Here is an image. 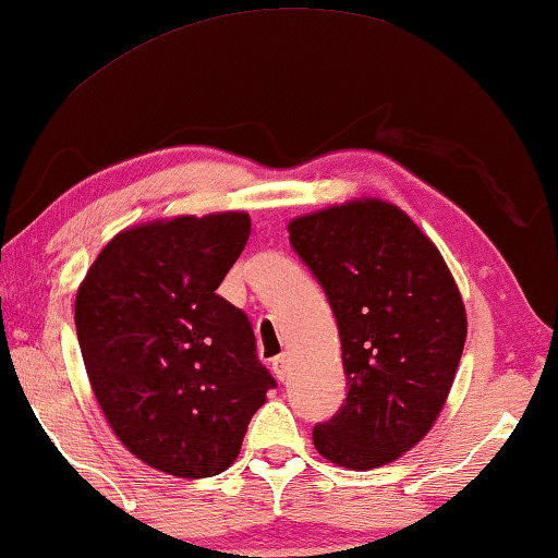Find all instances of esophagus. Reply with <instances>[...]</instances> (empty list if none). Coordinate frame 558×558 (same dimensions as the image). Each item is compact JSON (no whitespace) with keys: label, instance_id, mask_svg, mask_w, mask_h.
I'll return each mask as SVG.
<instances>
[{"label":"esophagus","instance_id":"1","mask_svg":"<svg viewBox=\"0 0 558 558\" xmlns=\"http://www.w3.org/2000/svg\"><path fill=\"white\" fill-rule=\"evenodd\" d=\"M271 367H274V375L279 379H287L289 373H292V357H289V354H279V357H274Z\"/></svg>","mask_w":558,"mask_h":558}]
</instances>
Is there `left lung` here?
I'll list each match as a JSON object with an SVG mask.
<instances>
[{
	"label": "left lung",
	"mask_w": 558,
	"mask_h": 558,
	"mask_svg": "<svg viewBox=\"0 0 558 558\" xmlns=\"http://www.w3.org/2000/svg\"><path fill=\"white\" fill-rule=\"evenodd\" d=\"M289 241L332 304L347 375L314 448L350 471L392 463L430 433L453 387L468 335L453 274L402 208L373 196L296 216Z\"/></svg>",
	"instance_id": "8db88e82"
}]
</instances>
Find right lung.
<instances>
[{
	"label": "right lung",
	"mask_w": 558,
	"mask_h": 558,
	"mask_svg": "<svg viewBox=\"0 0 558 558\" xmlns=\"http://www.w3.org/2000/svg\"><path fill=\"white\" fill-rule=\"evenodd\" d=\"M248 233L246 211L128 226L77 287L95 400L116 438L160 473H223L274 387L246 314L216 294Z\"/></svg>",
	"instance_id": "add662e5"
}]
</instances>
